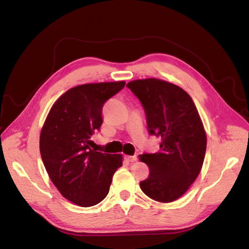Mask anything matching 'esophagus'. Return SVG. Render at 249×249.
<instances>
[{
  "label": "esophagus",
  "instance_id": "esophagus-1",
  "mask_svg": "<svg viewBox=\"0 0 249 249\" xmlns=\"http://www.w3.org/2000/svg\"><path fill=\"white\" fill-rule=\"evenodd\" d=\"M125 160L128 162H134L137 160V156H125Z\"/></svg>",
  "mask_w": 249,
  "mask_h": 249
}]
</instances>
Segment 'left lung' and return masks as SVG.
<instances>
[{"instance_id":"8db88e82","label":"left lung","mask_w":249,"mask_h":249,"mask_svg":"<svg viewBox=\"0 0 249 249\" xmlns=\"http://www.w3.org/2000/svg\"><path fill=\"white\" fill-rule=\"evenodd\" d=\"M146 115L148 134L161 138L160 151L144 153L149 176L140 182L144 194L171 203L187 192L204 163L207 137L192 98L180 87L148 78L127 84Z\"/></svg>"}]
</instances>
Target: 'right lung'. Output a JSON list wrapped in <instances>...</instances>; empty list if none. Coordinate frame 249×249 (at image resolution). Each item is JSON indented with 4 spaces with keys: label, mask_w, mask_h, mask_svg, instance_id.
I'll use <instances>...</instances> for the list:
<instances>
[{
    "label": "right lung",
    "mask_w": 249,
    "mask_h": 249,
    "mask_svg": "<svg viewBox=\"0 0 249 249\" xmlns=\"http://www.w3.org/2000/svg\"><path fill=\"white\" fill-rule=\"evenodd\" d=\"M124 82L80 85L68 90L51 108L40 135V154L45 170L63 197L82 207L106 197L122 156L90 148L100 130L102 110Z\"/></svg>",
    "instance_id": "1"
}]
</instances>
